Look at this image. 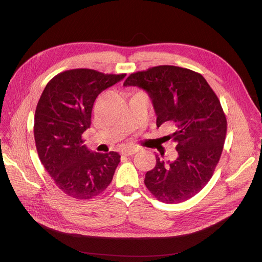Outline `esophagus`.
Wrapping results in <instances>:
<instances>
[{"instance_id":"esophagus-1","label":"esophagus","mask_w":262,"mask_h":262,"mask_svg":"<svg viewBox=\"0 0 262 262\" xmlns=\"http://www.w3.org/2000/svg\"><path fill=\"white\" fill-rule=\"evenodd\" d=\"M136 152H137V148H136V147H126V148L122 149L121 154L124 155V156H129V155L135 154Z\"/></svg>"}]
</instances>
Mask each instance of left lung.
Wrapping results in <instances>:
<instances>
[{
  "instance_id": "obj_1",
  "label": "left lung",
  "mask_w": 262,
  "mask_h": 262,
  "mask_svg": "<svg viewBox=\"0 0 262 262\" xmlns=\"http://www.w3.org/2000/svg\"><path fill=\"white\" fill-rule=\"evenodd\" d=\"M124 86L144 89L152 100L156 124L170 122L167 136L176 144L177 158L146 172L144 184L158 201L185 202L207 185L221 157L227 121L216 94L203 75L186 68L157 66L130 74Z\"/></svg>"
}]
</instances>
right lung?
I'll return each mask as SVG.
<instances>
[{
  "instance_id": "obj_1",
  "label": "right lung",
  "mask_w": 262,
  "mask_h": 262,
  "mask_svg": "<svg viewBox=\"0 0 262 262\" xmlns=\"http://www.w3.org/2000/svg\"><path fill=\"white\" fill-rule=\"evenodd\" d=\"M126 74L73 69L54 76L37 104L34 136L39 159L56 186L77 200L98 196L112 183L121 156L89 150L81 135L95 99Z\"/></svg>"
}]
</instances>
